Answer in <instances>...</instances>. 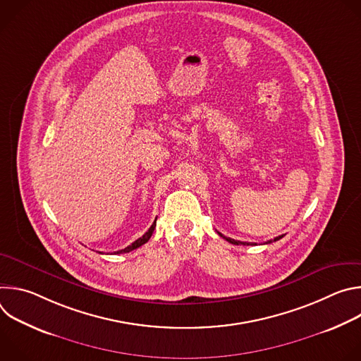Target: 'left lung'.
Here are the masks:
<instances>
[{
	"label": "left lung",
	"mask_w": 361,
	"mask_h": 361,
	"mask_svg": "<svg viewBox=\"0 0 361 361\" xmlns=\"http://www.w3.org/2000/svg\"><path fill=\"white\" fill-rule=\"evenodd\" d=\"M224 240H227L228 243H231V244H235V245H252V243H244V241H237V240H233V238H230V237H226V235H223L221 233H219ZM280 238H283V235H279V237H276L274 240H269V241H266L264 244H270V243H273V241H277V240H280ZM255 245V244H254Z\"/></svg>",
	"instance_id": "8db88e82"
}]
</instances>
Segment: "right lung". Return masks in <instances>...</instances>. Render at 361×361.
Returning a JSON list of instances; mask_svg holds the SVG:
<instances>
[{
  "mask_svg": "<svg viewBox=\"0 0 361 361\" xmlns=\"http://www.w3.org/2000/svg\"><path fill=\"white\" fill-rule=\"evenodd\" d=\"M156 221H157V219L154 220V223L151 224V227L148 228V231L142 235V237H140L138 240H135L131 245H128V247H126V248H123V250H118V251H116V254H123V252H130V251H133V250H135V248H138V247H141L142 244H145L148 240H149V237L152 235V231H154V228H156Z\"/></svg>",
  "mask_w": 361,
  "mask_h": 361,
  "instance_id": "1",
  "label": "right lung"
}]
</instances>
